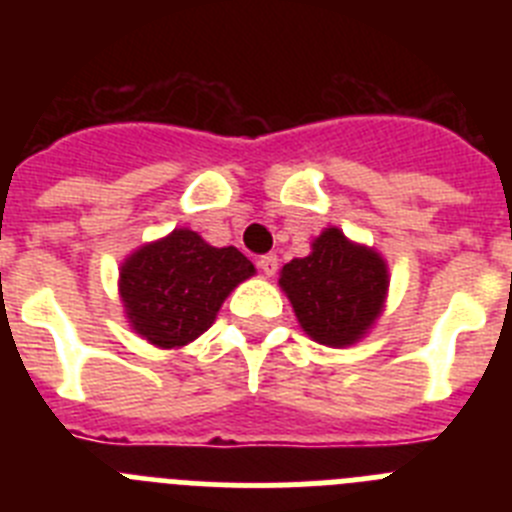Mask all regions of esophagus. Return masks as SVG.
<instances>
[{
    "label": "esophagus",
    "instance_id": "34e87169",
    "mask_svg": "<svg viewBox=\"0 0 512 512\" xmlns=\"http://www.w3.org/2000/svg\"><path fill=\"white\" fill-rule=\"evenodd\" d=\"M256 266H259V269L264 271L266 277H271V274H277L279 259H277V256H274V253H266V256H261V259L256 261Z\"/></svg>",
    "mask_w": 512,
    "mask_h": 512
}]
</instances>
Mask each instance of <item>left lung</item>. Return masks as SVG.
Segmentation results:
<instances>
[{
  "mask_svg": "<svg viewBox=\"0 0 512 512\" xmlns=\"http://www.w3.org/2000/svg\"><path fill=\"white\" fill-rule=\"evenodd\" d=\"M279 287L312 341L343 348L377 323L390 274L374 248L348 241L343 230L325 228L305 259L282 266Z\"/></svg>",
  "mask_w": 512,
  "mask_h": 512,
  "instance_id": "8db88e82",
  "label": "left lung"
}]
</instances>
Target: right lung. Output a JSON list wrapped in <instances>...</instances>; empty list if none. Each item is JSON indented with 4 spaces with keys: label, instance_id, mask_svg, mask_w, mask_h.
Masks as SVG:
<instances>
[{
    "label": "right lung",
    "instance_id": "right-lung-1",
    "mask_svg": "<svg viewBox=\"0 0 512 512\" xmlns=\"http://www.w3.org/2000/svg\"><path fill=\"white\" fill-rule=\"evenodd\" d=\"M253 274L238 248H215L194 230L176 228L125 259L120 297L140 338L158 348H179L202 336L225 297Z\"/></svg>",
    "mask_w": 512,
    "mask_h": 512
}]
</instances>
